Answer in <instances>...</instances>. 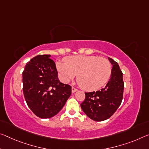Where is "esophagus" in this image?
Returning <instances> with one entry per match:
<instances>
[{"label": "esophagus", "mask_w": 149, "mask_h": 149, "mask_svg": "<svg viewBox=\"0 0 149 149\" xmlns=\"http://www.w3.org/2000/svg\"><path fill=\"white\" fill-rule=\"evenodd\" d=\"M77 91V89H75V87H72V92L73 93H75V92H76Z\"/></svg>", "instance_id": "obj_1"}]
</instances>
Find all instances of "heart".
Returning <instances> with one entry per match:
<instances>
[{
  "mask_svg": "<svg viewBox=\"0 0 149 149\" xmlns=\"http://www.w3.org/2000/svg\"><path fill=\"white\" fill-rule=\"evenodd\" d=\"M58 61L56 69L60 78L68 83L75 78L86 91H96L107 83L111 74V64L107 59L96 56L75 55Z\"/></svg>",
  "mask_w": 149,
  "mask_h": 149,
  "instance_id": "b5f03b06",
  "label": "heart"
}]
</instances>
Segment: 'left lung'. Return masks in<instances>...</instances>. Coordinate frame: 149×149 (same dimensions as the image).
Masks as SVG:
<instances>
[{
	"label": "left lung",
	"mask_w": 149,
	"mask_h": 149,
	"mask_svg": "<svg viewBox=\"0 0 149 149\" xmlns=\"http://www.w3.org/2000/svg\"><path fill=\"white\" fill-rule=\"evenodd\" d=\"M112 65L111 77L103 89L86 93V99L81 104V109L91 119L104 121L112 116L121 105L123 95V73L119 64L108 58Z\"/></svg>",
	"instance_id": "1"
}]
</instances>
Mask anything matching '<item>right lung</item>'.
<instances>
[{
  "label": "right lung",
  "instance_id": "add662e5",
  "mask_svg": "<svg viewBox=\"0 0 149 149\" xmlns=\"http://www.w3.org/2000/svg\"><path fill=\"white\" fill-rule=\"evenodd\" d=\"M50 55H38L22 73L23 92L27 105L37 117L51 118L60 111L72 93V87L60 82Z\"/></svg>",
  "mask_w": 149,
  "mask_h": 149
}]
</instances>
